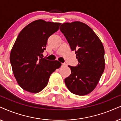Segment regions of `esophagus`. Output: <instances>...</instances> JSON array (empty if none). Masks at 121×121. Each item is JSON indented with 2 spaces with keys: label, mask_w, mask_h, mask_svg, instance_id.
I'll use <instances>...</instances> for the list:
<instances>
[{
  "label": "esophagus",
  "mask_w": 121,
  "mask_h": 121,
  "mask_svg": "<svg viewBox=\"0 0 121 121\" xmlns=\"http://www.w3.org/2000/svg\"><path fill=\"white\" fill-rule=\"evenodd\" d=\"M66 64H65V63H62V66H66Z\"/></svg>",
  "instance_id": "obj_1"
}]
</instances>
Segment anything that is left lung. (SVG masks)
Returning <instances> with one entry per match:
<instances>
[{
    "instance_id": "left-lung-1",
    "label": "left lung",
    "mask_w": 121,
    "mask_h": 121,
    "mask_svg": "<svg viewBox=\"0 0 121 121\" xmlns=\"http://www.w3.org/2000/svg\"><path fill=\"white\" fill-rule=\"evenodd\" d=\"M60 30L75 51L79 64L69 66L71 74L65 79L68 89L73 94L85 95L97 86L105 68L103 43L91 27L75 21L61 24Z\"/></svg>"
}]
</instances>
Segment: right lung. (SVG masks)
<instances>
[{
    "instance_id": "obj_1",
    "label": "right lung",
    "mask_w": 121,
    "mask_h": 121,
    "mask_svg": "<svg viewBox=\"0 0 121 121\" xmlns=\"http://www.w3.org/2000/svg\"><path fill=\"white\" fill-rule=\"evenodd\" d=\"M61 23L33 21L20 32L10 55L17 82L24 91L37 93L47 86L50 76L61 63L43 58L48 37L57 31Z\"/></svg>"
}]
</instances>
